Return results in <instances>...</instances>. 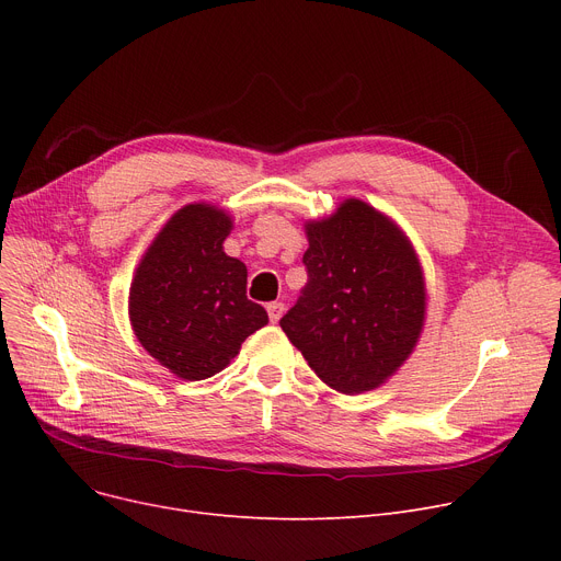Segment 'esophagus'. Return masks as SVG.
Listing matches in <instances>:
<instances>
[{"mask_svg":"<svg viewBox=\"0 0 561 561\" xmlns=\"http://www.w3.org/2000/svg\"><path fill=\"white\" fill-rule=\"evenodd\" d=\"M265 309H268L271 322H279V318L284 316V305H282V302H271Z\"/></svg>","mask_w":561,"mask_h":561,"instance_id":"obj_1","label":"esophagus"}]
</instances>
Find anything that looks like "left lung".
<instances>
[{"label":"left lung","mask_w":561,"mask_h":561,"mask_svg":"<svg viewBox=\"0 0 561 561\" xmlns=\"http://www.w3.org/2000/svg\"><path fill=\"white\" fill-rule=\"evenodd\" d=\"M309 282L279 325L339 393L373 391L414 352L427 316L421 259L396 220L364 199L305 222Z\"/></svg>","instance_id":"8db88e82"}]
</instances>
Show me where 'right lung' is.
I'll use <instances>...</instances> for the list:
<instances>
[{
  "label": "right lung",
  "instance_id": "right-lung-1",
  "mask_svg": "<svg viewBox=\"0 0 561 561\" xmlns=\"http://www.w3.org/2000/svg\"><path fill=\"white\" fill-rule=\"evenodd\" d=\"M231 216L193 202L174 211L145 250L129 288L131 330L147 355L197 381L220 373L268 322L245 296V263L225 252Z\"/></svg>",
  "mask_w": 561,
  "mask_h": 561
}]
</instances>
